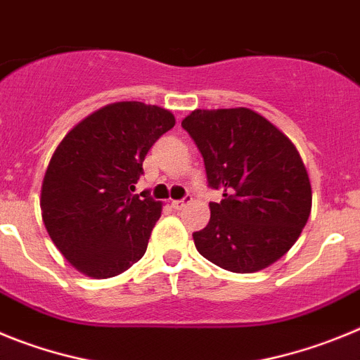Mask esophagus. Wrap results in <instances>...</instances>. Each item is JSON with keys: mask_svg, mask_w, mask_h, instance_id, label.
<instances>
[{"mask_svg": "<svg viewBox=\"0 0 360 360\" xmlns=\"http://www.w3.org/2000/svg\"><path fill=\"white\" fill-rule=\"evenodd\" d=\"M189 202H191V196H187V198H184V200H173V202H171V207L176 209V211H180V209L186 207Z\"/></svg>", "mask_w": 360, "mask_h": 360, "instance_id": "esophagus-1", "label": "esophagus"}]
</instances>
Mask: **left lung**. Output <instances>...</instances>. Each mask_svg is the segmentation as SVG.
<instances>
[{
  "mask_svg": "<svg viewBox=\"0 0 360 360\" xmlns=\"http://www.w3.org/2000/svg\"><path fill=\"white\" fill-rule=\"evenodd\" d=\"M205 164L207 227L193 234L205 259L238 274L266 269L290 250L311 211L307 167L285 133L249 108L195 110L182 120Z\"/></svg>",
  "mask_w": 360,
  "mask_h": 360,
  "instance_id": "1",
  "label": "left lung"
}]
</instances>
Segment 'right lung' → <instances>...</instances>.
I'll return each instance as SVG.
<instances>
[{"instance_id":"right-lung-1","label":"right lung","mask_w":360,"mask_h":360,"mask_svg":"<svg viewBox=\"0 0 360 360\" xmlns=\"http://www.w3.org/2000/svg\"><path fill=\"white\" fill-rule=\"evenodd\" d=\"M173 126L171 111L124 101L94 111L57 146L41 187V216L79 272L113 278L146 254L162 203L131 191L151 146Z\"/></svg>"}]
</instances>
